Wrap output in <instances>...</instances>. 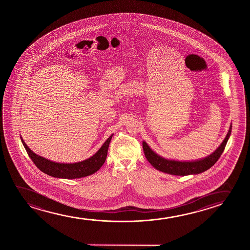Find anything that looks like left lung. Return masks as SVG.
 <instances>
[{
  "label": "left lung",
  "mask_w": 250,
  "mask_h": 250,
  "mask_svg": "<svg viewBox=\"0 0 250 250\" xmlns=\"http://www.w3.org/2000/svg\"><path fill=\"white\" fill-rule=\"evenodd\" d=\"M231 128L232 125H230L226 138L223 141L222 144L219 145V147L208 156L202 158L200 160L179 161L165 159L161 157V155L156 154L154 151L152 150L145 141L143 142L144 154L148 162L158 171H161L168 174L177 175V176L199 174L208 170L209 168L212 167V166L218 161L220 155L224 152L226 144L231 134Z\"/></svg>",
  "instance_id": "left-lung-1"
}]
</instances>
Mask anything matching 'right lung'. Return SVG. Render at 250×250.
<instances>
[{"mask_svg":"<svg viewBox=\"0 0 250 250\" xmlns=\"http://www.w3.org/2000/svg\"><path fill=\"white\" fill-rule=\"evenodd\" d=\"M113 134H112L100 147L99 150L84 161L75 162V163H59L42 157L38 154H35L31 148L28 147L21 136V142L24 145L28 155L31 161L38 167L39 170L46 174L49 175L54 178H65V179H74V178H83L95 173L103 167L106 161L107 150L109 147L110 142Z\"/></svg>","mask_w":250,"mask_h":250,"instance_id":"1","label":"right lung"}]
</instances>
